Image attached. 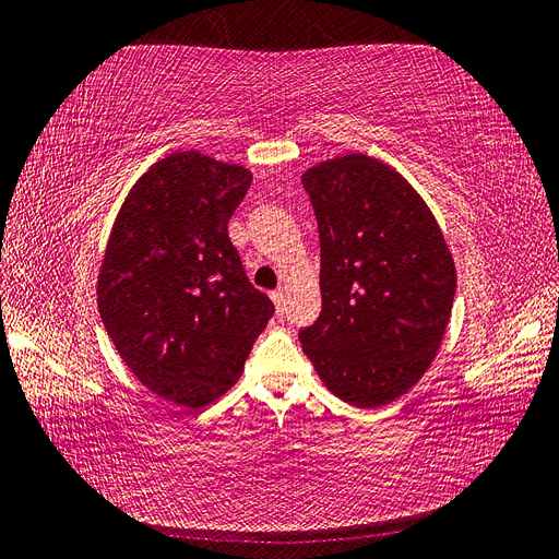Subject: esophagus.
<instances>
[{"instance_id": "esophagus-1", "label": "esophagus", "mask_w": 559, "mask_h": 559, "mask_svg": "<svg viewBox=\"0 0 559 559\" xmlns=\"http://www.w3.org/2000/svg\"><path fill=\"white\" fill-rule=\"evenodd\" d=\"M270 298H273V302H275V308H277V312H284V289H277V292H273L270 294Z\"/></svg>"}]
</instances>
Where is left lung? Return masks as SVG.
<instances>
[{
	"instance_id": "8db88e82",
	"label": "left lung",
	"mask_w": 559,
	"mask_h": 559,
	"mask_svg": "<svg viewBox=\"0 0 559 559\" xmlns=\"http://www.w3.org/2000/svg\"><path fill=\"white\" fill-rule=\"evenodd\" d=\"M321 242V314L298 333L317 376L382 408L427 373L450 321L456 270L427 202L392 165L347 154L300 177Z\"/></svg>"
}]
</instances>
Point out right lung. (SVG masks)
Instances as JSON below:
<instances>
[{
    "label": "right lung",
    "mask_w": 559,
    "mask_h": 559,
    "mask_svg": "<svg viewBox=\"0 0 559 559\" xmlns=\"http://www.w3.org/2000/svg\"><path fill=\"white\" fill-rule=\"evenodd\" d=\"M251 183L242 165L177 151L118 210L97 275L114 347L165 401L205 408L240 380L273 300L247 280L228 222Z\"/></svg>",
    "instance_id": "add662e5"
}]
</instances>
